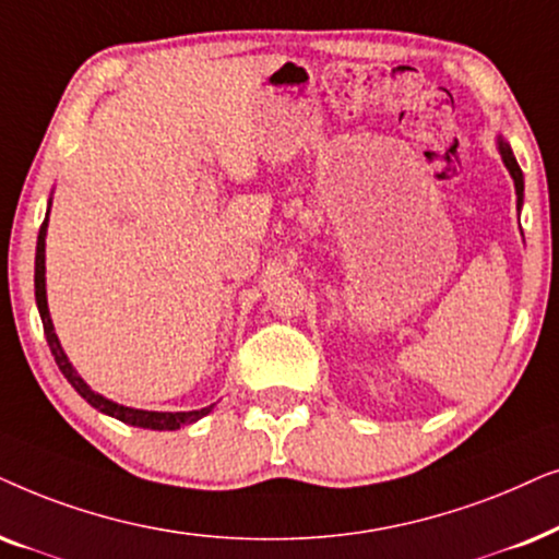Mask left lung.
Wrapping results in <instances>:
<instances>
[{
	"instance_id": "left-lung-1",
	"label": "left lung",
	"mask_w": 559,
	"mask_h": 559,
	"mask_svg": "<svg viewBox=\"0 0 559 559\" xmlns=\"http://www.w3.org/2000/svg\"><path fill=\"white\" fill-rule=\"evenodd\" d=\"M498 151H501V158L506 163V168H509V174L513 178V186H516V197H519V206H522V199H524V176H522V168H519L516 158H513L511 147L503 143V140H498Z\"/></svg>"
}]
</instances>
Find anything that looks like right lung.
<instances>
[{
	"label": "right lung",
	"mask_w": 559,
	"mask_h": 559,
	"mask_svg": "<svg viewBox=\"0 0 559 559\" xmlns=\"http://www.w3.org/2000/svg\"><path fill=\"white\" fill-rule=\"evenodd\" d=\"M46 227H48V217L46 222L40 225V235H37V250H35V301H37V309H40V319H43V332H46V340H48V347L50 353L56 357V366L61 368V373L66 376V381H69L73 389L79 391V396H84L88 404L94 408H99V412L115 416V419L124 421V424H132V427H143V429H181L183 424H193L197 419H202L212 412V406L206 408H199V412H140V408H128V406H119L115 401L99 396V393H94L88 385L81 381L76 370L69 362V357L63 355L61 349V342H58L56 332H53V322H50V314H48V299H46Z\"/></svg>",
	"instance_id": "1"
}]
</instances>
